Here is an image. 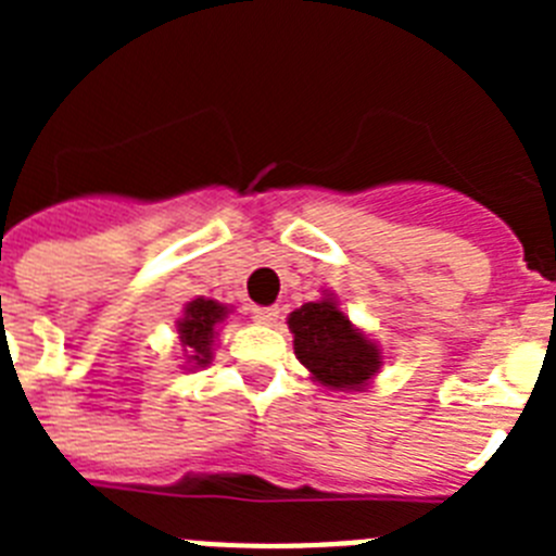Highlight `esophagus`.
<instances>
[{
	"label": "esophagus",
	"instance_id": "34e87169",
	"mask_svg": "<svg viewBox=\"0 0 556 556\" xmlns=\"http://www.w3.org/2000/svg\"><path fill=\"white\" fill-rule=\"evenodd\" d=\"M250 314H253L255 323L269 326V323H275V317H278V306H253L250 308Z\"/></svg>",
	"mask_w": 556,
	"mask_h": 556
}]
</instances>
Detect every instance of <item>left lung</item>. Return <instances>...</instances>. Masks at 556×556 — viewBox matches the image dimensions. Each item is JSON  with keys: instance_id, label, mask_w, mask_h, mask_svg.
Segmentation results:
<instances>
[{"instance_id": "1", "label": "left lung", "mask_w": 556, "mask_h": 556, "mask_svg": "<svg viewBox=\"0 0 556 556\" xmlns=\"http://www.w3.org/2000/svg\"><path fill=\"white\" fill-rule=\"evenodd\" d=\"M294 356L328 390H362L381 367L378 348L353 328L331 298L303 303L289 314Z\"/></svg>"}]
</instances>
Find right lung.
Instances as JSON below:
<instances>
[{
  "instance_id": "add662e5",
  "label": "right lung",
  "mask_w": 556,
  "mask_h": 556,
  "mask_svg": "<svg viewBox=\"0 0 556 556\" xmlns=\"http://www.w3.org/2000/svg\"><path fill=\"white\" fill-rule=\"evenodd\" d=\"M228 317V306L217 301H198L186 303L184 317L178 320V333L180 345L186 353H191V365H208L211 362V345H214V337H217V326Z\"/></svg>"
}]
</instances>
